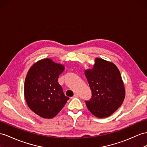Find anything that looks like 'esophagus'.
<instances>
[{
  "instance_id": "esophagus-1",
  "label": "esophagus",
  "mask_w": 147,
  "mask_h": 147,
  "mask_svg": "<svg viewBox=\"0 0 147 147\" xmlns=\"http://www.w3.org/2000/svg\"><path fill=\"white\" fill-rule=\"evenodd\" d=\"M79 97V96H78V94H75L74 96H73V97Z\"/></svg>"
}]
</instances>
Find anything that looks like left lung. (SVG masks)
Instances as JSON below:
<instances>
[{"mask_svg":"<svg viewBox=\"0 0 147 147\" xmlns=\"http://www.w3.org/2000/svg\"><path fill=\"white\" fill-rule=\"evenodd\" d=\"M84 73L92 92L91 98L85 101L89 111L99 118L110 116L121 106L125 96L117 67L96 58L93 68L86 70Z\"/></svg>","mask_w":147,"mask_h":147,"instance_id":"1","label":"left lung"}]
</instances>
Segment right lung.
<instances>
[{
  "label": "right lung",
  "mask_w": 147,
  "mask_h": 147,
  "mask_svg": "<svg viewBox=\"0 0 147 147\" xmlns=\"http://www.w3.org/2000/svg\"><path fill=\"white\" fill-rule=\"evenodd\" d=\"M65 66L45 58L35 63L27 74L24 94L29 108L41 117H54L69 98L64 94L58 78Z\"/></svg>",
  "instance_id": "right-lung-1"
}]
</instances>
